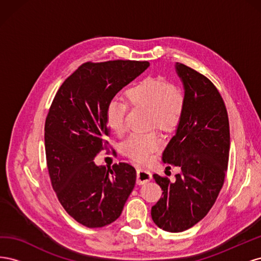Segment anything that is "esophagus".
Instances as JSON below:
<instances>
[{
    "mask_svg": "<svg viewBox=\"0 0 261 261\" xmlns=\"http://www.w3.org/2000/svg\"><path fill=\"white\" fill-rule=\"evenodd\" d=\"M151 178H152V175H151V173H150L149 171L144 170V169H138L137 170V180H136V183L138 185L146 184L147 181H149Z\"/></svg>",
    "mask_w": 261,
    "mask_h": 261,
    "instance_id": "obj_1",
    "label": "esophagus"
}]
</instances>
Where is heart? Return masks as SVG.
Returning <instances> with one entry per match:
<instances>
[{
    "label": "heart",
    "mask_w": 261,
    "mask_h": 261,
    "mask_svg": "<svg viewBox=\"0 0 261 261\" xmlns=\"http://www.w3.org/2000/svg\"><path fill=\"white\" fill-rule=\"evenodd\" d=\"M126 103L112 100L106 110L107 124L116 136L127 132V104L130 109H147L148 128L170 133L176 128L183 116L186 97L181 87L160 76H148L124 92ZM161 140L155 132L134 134L122 145V153L137 163H147L160 148Z\"/></svg>",
    "instance_id": "heart-1"
}]
</instances>
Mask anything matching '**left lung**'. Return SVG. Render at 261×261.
<instances>
[{"mask_svg":"<svg viewBox=\"0 0 261 261\" xmlns=\"http://www.w3.org/2000/svg\"><path fill=\"white\" fill-rule=\"evenodd\" d=\"M175 67L186 105L162 161L180 172L174 181L153 174L163 193L151 208L153 222L171 233L186 231L207 216L223 186L230 153L227 111L216 86L184 64Z\"/></svg>","mask_w":261,"mask_h":261,"instance_id":"left-lung-1","label":"left lung"}]
</instances>
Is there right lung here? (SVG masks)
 Segmentation results:
<instances>
[{
	"instance_id": "add662e5",
	"label": "right lung",
	"mask_w": 261,
	"mask_h": 261,
	"mask_svg": "<svg viewBox=\"0 0 261 261\" xmlns=\"http://www.w3.org/2000/svg\"><path fill=\"white\" fill-rule=\"evenodd\" d=\"M147 61L87 62L67 77L45 118L46 165L63 208L78 223L102 227L121 216L136 183L130 164L96 165L108 149L106 110L123 87L148 68Z\"/></svg>"
}]
</instances>
